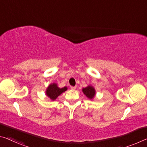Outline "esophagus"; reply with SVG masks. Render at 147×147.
Masks as SVG:
<instances>
[{
	"instance_id": "esophagus-1",
	"label": "esophagus",
	"mask_w": 147,
	"mask_h": 147,
	"mask_svg": "<svg viewBox=\"0 0 147 147\" xmlns=\"http://www.w3.org/2000/svg\"><path fill=\"white\" fill-rule=\"evenodd\" d=\"M76 88V86H71V89L72 90H75Z\"/></svg>"
}]
</instances>
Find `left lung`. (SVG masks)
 Segmentation results:
<instances>
[{
	"instance_id": "obj_1",
	"label": "left lung",
	"mask_w": 147,
	"mask_h": 147,
	"mask_svg": "<svg viewBox=\"0 0 147 147\" xmlns=\"http://www.w3.org/2000/svg\"><path fill=\"white\" fill-rule=\"evenodd\" d=\"M82 92L84 94L86 95V97H88V98L90 99L94 98V97L95 95V91L94 88L91 86H88V87L83 88Z\"/></svg>"
}]
</instances>
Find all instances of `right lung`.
<instances>
[{"instance_id":"right-lung-1","label":"right lung","mask_w":147,"mask_h":147,"mask_svg":"<svg viewBox=\"0 0 147 147\" xmlns=\"http://www.w3.org/2000/svg\"><path fill=\"white\" fill-rule=\"evenodd\" d=\"M67 90V87L60 88L58 87L56 84L53 83L48 86L46 93L48 97H50L52 100H55L59 95H61L63 92H65Z\"/></svg>"}]
</instances>
